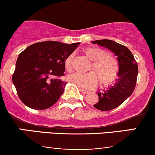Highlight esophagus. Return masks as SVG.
<instances>
[{"instance_id":"34e87169","label":"esophagus","mask_w":155,"mask_h":155,"mask_svg":"<svg viewBox=\"0 0 155 155\" xmlns=\"http://www.w3.org/2000/svg\"><path fill=\"white\" fill-rule=\"evenodd\" d=\"M79 90H80V91H81V92H82L83 94H87V93H89V92L87 91V90H84V89L80 88Z\"/></svg>"}]
</instances>
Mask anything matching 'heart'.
<instances>
[{
  "mask_svg": "<svg viewBox=\"0 0 155 155\" xmlns=\"http://www.w3.org/2000/svg\"><path fill=\"white\" fill-rule=\"evenodd\" d=\"M84 52L92 60L89 70L93 72L74 73L68 77L71 82L83 88L93 87L97 80L102 87L109 86L114 82L119 74V64L113 54L98 47H88ZM72 61L73 54H71L65 58L64 63L65 71L68 73L72 71Z\"/></svg>",
  "mask_w": 155,
  "mask_h": 155,
  "instance_id": "1",
  "label": "heart"
}]
</instances>
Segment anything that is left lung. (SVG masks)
I'll use <instances>...</instances> for the list:
<instances>
[{
    "label": "left lung",
    "mask_w": 155,
    "mask_h": 155,
    "mask_svg": "<svg viewBox=\"0 0 155 155\" xmlns=\"http://www.w3.org/2000/svg\"><path fill=\"white\" fill-rule=\"evenodd\" d=\"M113 51L119 62L118 79L107 90L98 92L99 101L94 107L101 111H110L118 107L132 95L136 85L138 68L137 62L128 48L111 40L103 39L92 41Z\"/></svg>",
    "instance_id": "8db88e82"
}]
</instances>
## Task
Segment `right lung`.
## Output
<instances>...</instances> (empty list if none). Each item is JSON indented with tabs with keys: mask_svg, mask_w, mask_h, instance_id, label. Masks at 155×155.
<instances>
[{
	"mask_svg": "<svg viewBox=\"0 0 155 155\" xmlns=\"http://www.w3.org/2000/svg\"><path fill=\"white\" fill-rule=\"evenodd\" d=\"M80 43L38 42L19 54L12 81L21 101L33 109H47L63 93L65 58Z\"/></svg>",
	"mask_w": 155,
	"mask_h": 155,
	"instance_id": "add662e5",
	"label": "right lung"
}]
</instances>
